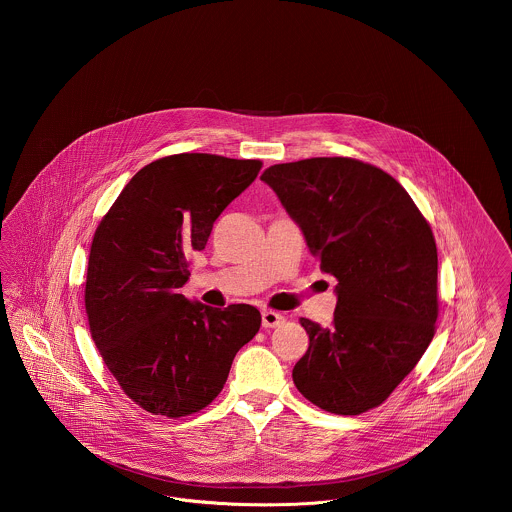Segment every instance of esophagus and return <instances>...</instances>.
<instances>
[{
	"label": "esophagus",
	"mask_w": 512,
	"mask_h": 512,
	"mask_svg": "<svg viewBox=\"0 0 512 512\" xmlns=\"http://www.w3.org/2000/svg\"><path fill=\"white\" fill-rule=\"evenodd\" d=\"M280 323H284V315H282V313L272 311V309L262 311V327H264V329H274V327H278Z\"/></svg>",
	"instance_id": "1"
}]
</instances>
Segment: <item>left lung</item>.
<instances>
[{"mask_svg": "<svg viewBox=\"0 0 512 512\" xmlns=\"http://www.w3.org/2000/svg\"><path fill=\"white\" fill-rule=\"evenodd\" d=\"M319 260L337 278L331 327L301 317L307 353L297 390L325 412L357 416L380 406L418 365L436 333L438 248L406 189L351 157H311L262 177Z\"/></svg>", "mask_w": 512, "mask_h": 512, "instance_id": "obj_1", "label": "left lung"}]
</instances>
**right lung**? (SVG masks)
Here are the masks:
<instances>
[{"label":"right lung","instance_id":"add662e5","mask_svg":"<svg viewBox=\"0 0 512 512\" xmlns=\"http://www.w3.org/2000/svg\"><path fill=\"white\" fill-rule=\"evenodd\" d=\"M258 159L177 153L151 161L100 220L84 305L104 365L146 412L181 418L219 396L260 311L189 301V256L207 246L220 213L256 179Z\"/></svg>","mask_w":512,"mask_h":512}]
</instances>
